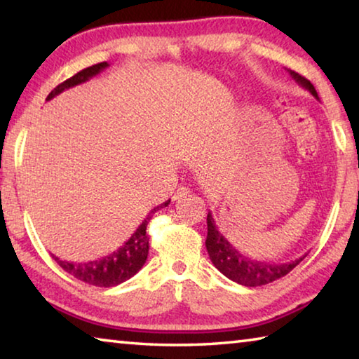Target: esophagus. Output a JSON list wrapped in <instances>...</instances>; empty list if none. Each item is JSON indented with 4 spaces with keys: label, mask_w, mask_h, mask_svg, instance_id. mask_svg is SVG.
Here are the masks:
<instances>
[{
    "label": "esophagus",
    "mask_w": 359,
    "mask_h": 359,
    "mask_svg": "<svg viewBox=\"0 0 359 359\" xmlns=\"http://www.w3.org/2000/svg\"><path fill=\"white\" fill-rule=\"evenodd\" d=\"M190 188H187V187H180V188H177V191L174 193V201H182V199H185L187 196H190Z\"/></svg>",
    "instance_id": "1"
}]
</instances>
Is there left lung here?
<instances>
[{
	"label": "left lung",
	"instance_id": "left-lung-1",
	"mask_svg": "<svg viewBox=\"0 0 359 359\" xmlns=\"http://www.w3.org/2000/svg\"><path fill=\"white\" fill-rule=\"evenodd\" d=\"M290 76L318 100L317 90H315L311 81H307L306 77L299 76L294 71H290ZM205 248H208L210 261L214 263L217 269L224 277H228L229 280L244 285V287H259V285L274 282L277 278L287 276L290 271H293L307 257L306 253L304 257L283 264L266 263V261L247 258L238 248L231 245L228 239L218 231L210 212L208 214V239H205Z\"/></svg>",
	"mask_w": 359,
	"mask_h": 359
}]
</instances>
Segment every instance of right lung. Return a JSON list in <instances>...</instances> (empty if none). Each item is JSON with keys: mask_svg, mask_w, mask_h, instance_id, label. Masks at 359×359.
<instances>
[{"mask_svg": "<svg viewBox=\"0 0 359 359\" xmlns=\"http://www.w3.org/2000/svg\"><path fill=\"white\" fill-rule=\"evenodd\" d=\"M109 66L107 62H102L98 65L85 68L81 72H77L76 76H72L68 81L60 83L57 88H53L47 96V101L55 98L65 90L71 87H76L79 83H83L90 81V79L98 76L101 71H104ZM171 203V199H168L166 203L156 205L150 210V214L144 218V222L139 224L137 229L131 234V238L125 242L123 245L117 250L112 252L111 255L98 258L95 261H88V263H71V261L60 259L55 255H52L55 258L60 267L68 272V274L74 276L79 280H82L88 285H95V287H115V285L123 283L128 280L135 274L141 271L145 261H147L149 255V238H147V223L151 218V214H155L158 209L166 208Z\"/></svg>", "mask_w": 359, "mask_h": 359, "instance_id": "add662e5", "label": "right lung"}]
</instances>
